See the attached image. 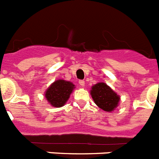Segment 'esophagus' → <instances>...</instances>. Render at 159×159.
Instances as JSON below:
<instances>
[{"mask_svg": "<svg viewBox=\"0 0 159 159\" xmlns=\"http://www.w3.org/2000/svg\"><path fill=\"white\" fill-rule=\"evenodd\" d=\"M79 84H80L81 87H84V85H85V82L84 80H80L79 81Z\"/></svg>", "mask_w": 159, "mask_h": 159, "instance_id": "obj_1", "label": "esophagus"}]
</instances>
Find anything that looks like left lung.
Listing matches in <instances>:
<instances>
[{"instance_id": "obj_1", "label": "left lung", "mask_w": 159, "mask_h": 159, "mask_svg": "<svg viewBox=\"0 0 159 159\" xmlns=\"http://www.w3.org/2000/svg\"><path fill=\"white\" fill-rule=\"evenodd\" d=\"M91 95L95 104L107 112L115 110L120 100L119 95L104 83H98L92 86Z\"/></svg>"}]
</instances>
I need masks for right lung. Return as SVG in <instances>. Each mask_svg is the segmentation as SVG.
<instances>
[{"label": "right lung", "instance_id": "obj_1", "mask_svg": "<svg viewBox=\"0 0 159 159\" xmlns=\"http://www.w3.org/2000/svg\"><path fill=\"white\" fill-rule=\"evenodd\" d=\"M74 88L75 85L69 81L64 80H56L45 92L46 99L52 107H60L69 99Z\"/></svg>", "mask_w": 159, "mask_h": 159}]
</instances>
